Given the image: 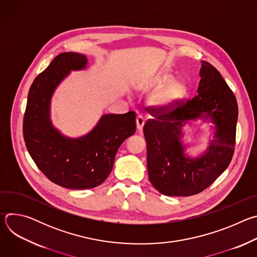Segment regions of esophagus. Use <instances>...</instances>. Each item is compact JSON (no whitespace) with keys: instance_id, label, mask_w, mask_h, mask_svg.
<instances>
[{"instance_id":"esophagus-1","label":"esophagus","mask_w":257,"mask_h":257,"mask_svg":"<svg viewBox=\"0 0 257 257\" xmlns=\"http://www.w3.org/2000/svg\"><path fill=\"white\" fill-rule=\"evenodd\" d=\"M136 125H137V129L139 131H141L143 129L144 126V119L141 116H137L136 118Z\"/></svg>"}]
</instances>
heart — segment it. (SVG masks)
<instances>
[{
	"label": "heart",
	"instance_id": "b5f03b06",
	"mask_svg": "<svg viewBox=\"0 0 257 257\" xmlns=\"http://www.w3.org/2000/svg\"><path fill=\"white\" fill-rule=\"evenodd\" d=\"M154 85L161 90L154 93L150 98V103L159 111L169 112L181 104L188 94V85L185 81L175 80L169 72H162L155 78Z\"/></svg>",
	"mask_w": 257,
	"mask_h": 257
}]
</instances>
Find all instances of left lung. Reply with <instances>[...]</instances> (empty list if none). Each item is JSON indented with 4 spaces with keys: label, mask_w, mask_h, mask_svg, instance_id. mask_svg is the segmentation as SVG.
<instances>
[{
    "label": "left lung",
    "mask_w": 257,
    "mask_h": 257,
    "mask_svg": "<svg viewBox=\"0 0 257 257\" xmlns=\"http://www.w3.org/2000/svg\"><path fill=\"white\" fill-rule=\"evenodd\" d=\"M197 95L170 112L153 111L145 123L148 171L153 186L167 196L203 191L230 165L234 155L238 105L219 72L202 61ZM156 109V108H155ZM212 123L207 150L197 157L185 152L182 127L190 120Z\"/></svg>",
    "instance_id": "left-lung-1"
}]
</instances>
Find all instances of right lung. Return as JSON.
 I'll use <instances>...</instances> for the list:
<instances>
[{
  "label": "right lung",
  "mask_w": 257,
  "mask_h": 257,
  "mask_svg": "<svg viewBox=\"0 0 257 257\" xmlns=\"http://www.w3.org/2000/svg\"><path fill=\"white\" fill-rule=\"evenodd\" d=\"M87 64L83 54L58 55L31 84L23 120L25 145L36 166L55 184L73 190L99 186L111 174L120 145L136 130L134 112L103 114L79 137L66 136L53 125L56 89L71 71L85 70Z\"/></svg>",
  "instance_id": "1"
}]
</instances>
